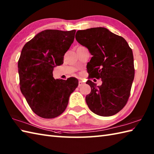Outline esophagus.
Masks as SVG:
<instances>
[{
    "label": "esophagus",
    "mask_w": 154,
    "mask_h": 154,
    "mask_svg": "<svg viewBox=\"0 0 154 154\" xmlns=\"http://www.w3.org/2000/svg\"><path fill=\"white\" fill-rule=\"evenodd\" d=\"M84 84H85V83L83 82L82 81H79V85H78V86H79V87H81V86H83Z\"/></svg>",
    "instance_id": "obj_1"
}]
</instances>
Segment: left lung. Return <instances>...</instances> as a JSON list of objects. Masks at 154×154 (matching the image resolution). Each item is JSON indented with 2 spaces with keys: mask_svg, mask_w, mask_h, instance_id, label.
Masks as SVG:
<instances>
[{
  "mask_svg": "<svg viewBox=\"0 0 154 154\" xmlns=\"http://www.w3.org/2000/svg\"><path fill=\"white\" fill-rule=\"evenodd\" d=\"M76 40L88 48L93 55L87 63V83L91 88L85 98L89 109L102 116L116 114L125 106L134 78L132 49L125 39L105 28L78 30ZM93 78L101 79L100 86L92 82Z\"/></svg>",
  "mask_w": 154,
  "mask_h": 154,
  "instance_id": "1",
  "label": "left lung"
}]
</instances>
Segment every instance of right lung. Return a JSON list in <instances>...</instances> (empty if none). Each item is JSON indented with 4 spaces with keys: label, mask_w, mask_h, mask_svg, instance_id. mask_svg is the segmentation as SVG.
<instances>
[{
    "label": "right lung",
    "mask_w": 154,
    "mask_h": 154,
    "mask_svg": "<svg viewBox=\"0 0 154 154\" xmlns=\"http://www.w3.org/2000/svg\"><path fill=\"white\" fill-rule=\"evenodd\" d=\"M76 30H46L23 47L18 60L20 88L32 111L44 119H54L66 109L70 94L78 86L75 77L55 79L54 68L63 63Z\"/></svg>",
    "instance_id": "obj_1"
}]
</instances>
